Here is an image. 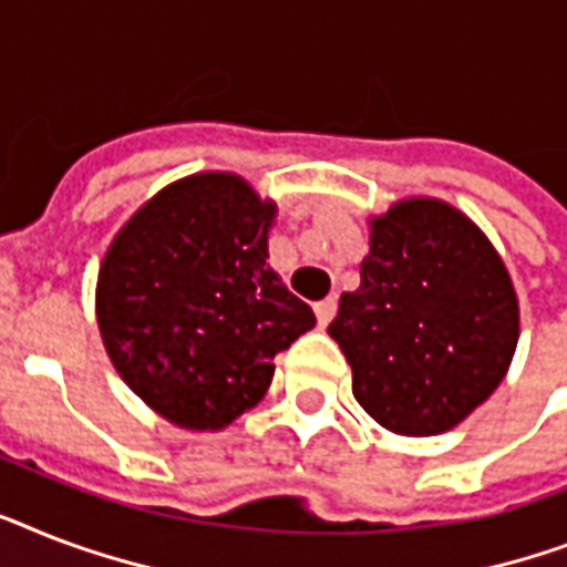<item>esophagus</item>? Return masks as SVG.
<instances>
[{"instance_id":"obj_1","label":"esophagus","mask_w":567,"mask_h":567,"mask_svg":"<svg viewBox=\"0 0 567 567\" xmlns=\"http://www.w3.org/2000/svg\"><path fill=\"white\" fill-rule=\"evenodd\" d=\"M334 311H338V299H334V297H326V299H320V302H315L317 326H320V329H326V326L331 323Z\"/></svg>"}]
</instances>
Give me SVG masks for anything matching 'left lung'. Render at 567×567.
Returning <instances> with one entry per match:
<instances>
[{
  "instance_id": "left-lung-1",
  "label": "left lung",
  "mask_w": 567,
  "mask_h": 567,
  "mask_svg": "<svg viewBox=\"0 0 567 567\" xmlns=\"http://www.w3.org/2000/svg\"><path fill=\"white\" fill-rule=\"evenodd\" d=\"M329 334L352 393L379 425L434 436L495 393L518 343V299L472 220L411 197L370 220L361 288L340 297Z\"/></svg>"
}]
</instances>
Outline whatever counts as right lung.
<instances>
[{"instance_id": "right-lung-1", "label": "right lung", "mask_w": 567, "mask_h": 567, "mask_svg": "<svg viewBox=\"0 0 567 567\" xmlns=\"http://www.w3.org/2000/svg\"><path fill=\"white\" fill-rule=\"evenodd\" d=\"M276 204L236 174L165 186L110 244L95 315L124 384L168 422L220 431L261 402L274 358L317 323L265 265Z\"/></svg>"}]
</instances>
